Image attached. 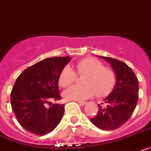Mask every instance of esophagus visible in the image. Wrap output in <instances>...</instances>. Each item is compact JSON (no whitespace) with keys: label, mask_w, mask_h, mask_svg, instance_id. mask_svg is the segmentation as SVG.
Masks as SVG:
<instances>
[{"label":"esophagus","mask_w":151,"mask_h":151,"mask_svg":"<svg viewBox=\"0 0 151 151\" xmlns=\"http://www.w3.org/2000/svg\"><path fill=\"white\" fill-rule=\"evenodd\" d=\"M78 103L79 104V105H82V106H84L87 104V102H85V101H78Z\"/></svg>","instance_id":"1"}]
</instances>
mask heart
I'll return each mask as SVG.
<instances>
[{"label": "heart", "instance_id": "1", "mask_svg": "<svg viewBox=\"0 0 151 151\" xmlns=\"http://www.w3.org/2000/svg\"><path fill=\"white\" fill-rule=\"evenodd\" d=\"M76 73L84 76L82 85H73L64 91L63 97L68 101H82L94 96L108 94L114 86L116 75L111 68L105 67L94 58H85L76 65ZM76 73L69 66H65L59 76L58 82L62 87H67L75 81Z\"/></svg>", "mask_w": 151, "mask_h": 151}]
</instances>
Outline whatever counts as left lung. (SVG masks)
Returning a JSON list of instances; mask_svg holds the SVG:
<instances>
[{
	"label": "left lung",
	"instance_id": "left-lung-1",
	"mask_svg": "<svg viewBox=\"0 0 151 151\" xmlns=\"http://www.w3.org/2000/svg\"><path fill=\"white\" fill-rule=\"evenodd\" d=\"M97 56V55H96ZM110 64L116 75V84L104 98V107L98 104V112L90 121L101 130H115L129 119L138 99V80L127 64L111 57L97 56Z\"/></svg>",
	"mask_w": 151,
	"mask_h": 151
}]
</instances>
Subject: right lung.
Returning <instances> with one entry per match:
<instances>
[{
    "label": "right lung",
    "mask_w": 151,
    "mask_h": 151,
    "mask_svg": "<svg viewBox=\"0 0 151 151\" xmlns=\"http://www.w3.org/2000/svg\"><path fill=\"white\" fill-rule=\"evenodd\" d=\"M70 57L47 58L25 69L17 78L10 94L11 106L18 122L29 132L45 135L61 121L64 104L46 107L50 100L61 99L58 79Z\"/></svg>",
    "instance_id": "obj_1"
}]
</instances>
